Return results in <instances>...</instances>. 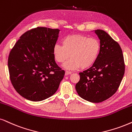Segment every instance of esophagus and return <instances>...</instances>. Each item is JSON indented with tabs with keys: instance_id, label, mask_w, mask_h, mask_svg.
Returning a JSON list of instances; mask_svg holds the SVG:
<instances>
[{
	"instance_id": "1",
	"label": "esophagus",
	"mask_w": 132,
	"mask_h": 132,
	"mask_svg": "<svg viewBox=\"0 0 132 132\" xmlns=\"http://www.w3.org/2000/svg\"><path fill=\"white\" fill-rule=\"evenodd\" d=\"M71 74V71H66V72H65V75H66V76H68V75Z\"/></svg>"
}]
</instances>
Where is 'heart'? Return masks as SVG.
Wrapping results in <instances>:
<instances>
[{"label":"heart","mask_w":132,"mask_h":132,"mask_svg":"<svg viewBox=\"0 0 132 132\" xmlns=\"http://www.w3.org/2000/svg\"><path fill=\"white\" fill-rule=\"evenodd\" d=\"M63 45L56 44L53 47V55L56 61L63 63V68L68 70L83 69L94 64L99 56L101 44L97 39L86 36L74 35L65 37Z\"/></svg>","instance_id":"obj_1"}]
</instances>
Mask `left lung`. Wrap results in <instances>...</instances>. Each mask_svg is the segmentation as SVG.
Wrapping results in <instances>:
<instances>
[{
	"label": "left lung",
	"mask_w": 132,
	"mask_h": 132,
	"mask_svg": "<svg viewBox=\"0 0 132 132\" xmlns=\"http://www.w3.org/2000/svg\"><path fill=\"white\" fill-rule=\"evenodd\" d=\"M94 33L100 40L99 56L91 68L79 73L80 78L76 89L82 99L99 103L116 92L124 76L125 64L119 44L105 31L98 29Z\"/></svg>",
	"instance_id": "8db88e82"
}]
</instances>
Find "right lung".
Instances as JSON below:
<instances>
[{
	"label": "right lung",
	"mask_w": 132,
	"mask_h": 132,
	"mask_svg": "<svg viewBox=\"0 0 132 132\" xmlns=\"http://www.w3.org/2000/svg\"><path fill=\"white\" fill-rule=\"evenodd\" d=\"M59 29L37 27L26 31L8 56L10 77L16 91L31 101L54 95L64 76L53 55Z\"/></svg>",
	"instance_id": "right-lung-1"
}]
</instances>
